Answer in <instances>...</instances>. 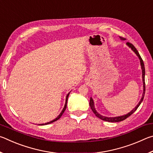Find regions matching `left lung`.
Masks as SVG:
<instances>
[{
	"label": "left lung",
	"mask_w": 153,
	"mask_h": 153,
	"mask_svg": "<svg viewBox=\"0 0 153 153\" xmlns=\"http://www.w3.org/2000/svg\"><path fill=\"white\" fill-rule=\"evenodd\" d=\"M121 40H125V38H123V37H120ZM127 45H128L129 47L131 48V50H132L134 53H135L137 56H138L140 60V65H141V67H142V81H143V87H144V92H143V94H142V97L141 98L140 101L139 102L138 105L136 106V107L134 108V109H133L132 111H131V112H129V113L127 114V115H123V116H120V117H104V116H102L100 115L99 113H97V111L95 110V108H94V102H93V100L92 98H90V107L91 108L92 111H93V113L95 114V115L97 116V117H98L100 120H102L103 121H108V122H119V121H123L124 120H126V118H128V117H129L131 114H133L135 111H136L137 108H138V107L140 106V105L141 104V102H142V100L144 99V94H145V80H144V76H145V69H144V62L143 60H142V59L141 58L140 55V54L138 53V51L136 50V48H135V46H134L132 44L128 42L127 43Z\"/></svg>",
	"instance_id": "1"
}]
</instances>
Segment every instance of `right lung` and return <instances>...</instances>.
<instances>
[{"instance_id": "obj_1", "label": "right lung", "mask_w": 153, "mask_h": 153, "mask_svg": "<svg viewBox=\"0 0 153 153\" xmlns=\"http://www.w3.org/2000/svg\"><path fill=\"white\" fill-rule=\"evenodd\" d=\"M69 93L67 95V97H66V102H65V107H64V108H63V111H61V113H60V115H59L57 117H56V119H55V120H53V121H50V122H48V123H42V124H41V126L42 125H47V124H49V123H53V122H55V121H56V120H58L59 119H60V117H61L62 116V115H63V113L65 112V109H66V107H67V99H68V97H69Z\"/></svg>"}]
</instances>
